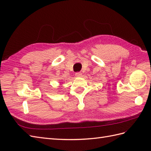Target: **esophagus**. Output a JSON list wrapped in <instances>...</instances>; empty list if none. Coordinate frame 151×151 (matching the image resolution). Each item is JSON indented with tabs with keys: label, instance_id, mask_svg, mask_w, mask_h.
<instances>
[{
	"label": "esophagus",
	"instance_id": "obj_1",
	"mask_svg": "<svg viewBox=\"0 0 151 151\" xmlns=\"http://www.w3.org/2000/svg\"><path fill=\"white\" fill-rule=\"evenodd\" d=\"M75 76L76 77H80V76H82V73H80V72H77V73H75Z\"/></svg>",
	"mask_w": 151,
	"mask_h": 151
}]
</instances>
